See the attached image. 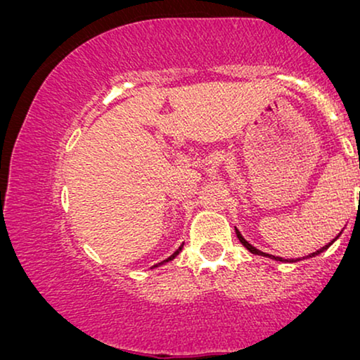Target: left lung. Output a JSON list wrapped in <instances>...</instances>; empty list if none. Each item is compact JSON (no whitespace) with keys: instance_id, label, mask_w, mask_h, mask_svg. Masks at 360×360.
Here are the masks:
<instances>
[{"instance_id":"8db88e82","label":"left lung","mask_w":360,"mask_h":360,"mask_svg":"<svg viewBox=\"0 0 360 360\" xmlns=\"http://www.w3.org/2000/svg\"><path fill=\"white\" fill-rule=\"evenodd\" d=\"M236 236H238V240H240V241L243 243V246H245V248H248V250H250L251 252H255V255H261V256H269V255H266V252H262V251H259V250H256V248H255V246H251V245H250V243H248V241L245 240V238H243V236H241V233H240V231H238V230H236ZM338 236H339V235H338ZM334 240H336V238H334ZM334 240H333V241H334ZM333 241H331V243H333ZM331 243H330V245H331ZM330 245L323 246V248H321V250H318L316 252H313V255H308V256H315V255H320V252H321V251H325V250H326V248H328V246H330ZM269 257H272V259H276V261H288V259H282V257H279V256H269Z\"/></svg>"}]
</instances>
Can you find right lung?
Returning a JSON list of instances; mask_svg holds the SVG:
<instances>
[{
	"instance_id": "obj_1",
	"label": "right lung",
	"mask_w": 360,
	"mask_h": 360,
	"mask_svg": "<svg viewBox=\"0 0 360 360\" xmlns=\"http://www.w3.org/2000/svg\"><path fill=\"white\" fill-rule=\"evenodd\" d=\"M179 251H181V248H179V250H176V251H174V252H173V255H171V256H169V257H168V259H165V261H161V262H160V264H163V262H168V261H171V259H174V257H176V256H178V255H179Z\"/></svg>"
}]
</instances>
